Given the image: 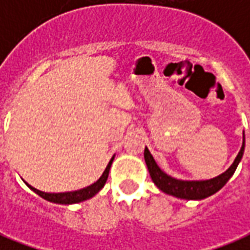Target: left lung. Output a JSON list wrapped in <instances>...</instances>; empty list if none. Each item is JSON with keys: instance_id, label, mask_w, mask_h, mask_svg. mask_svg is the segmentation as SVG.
I'll use <instances>...</instances> for the list:
<instances>
[{"instance_id": "left-lung-1", "label": "left lung", "mask_w": 250, "mask_h": 250, "mask_svg": "<svg viewBox=\"0 0 250 250\" xmlns=\"http://www.w3.org/2000/svg\"><path fill=\"white\" fill-rule=\"evenodd\" d=\"M244 148H245V134L242 135L241 150L237 154L236 159L231 163L230 167L228 168L225 173L220 174L211 179H205V181H186V179H177L168 175L163 170H161L147 147L145 148V161H146L152 182L157 185V188L162 190L163 193L173 195L175 198L199 201V199H205L213 195L225 186L226 182L231 178V175L236 171L238 163L241 162Z\"/></svg>"}]
</instances>
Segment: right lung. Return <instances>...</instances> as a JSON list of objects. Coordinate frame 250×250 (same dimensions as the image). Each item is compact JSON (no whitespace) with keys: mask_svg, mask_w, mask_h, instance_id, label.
Wrapping results in <instances>:
<instances>
[{"mask_svg":"<svg viewBox=\"0 0 250 250\" xmlns=\"http://www.w3.org/2000/svg\"><path fill=\"white\" fill-rule=\"evenodd\" d=\"M115 155L111 158V161L107 165V167L102 174V177L95 182V184L89 185L87 188H80V190H75V191H66V193H45V191H40L37 190L33 186H30L29 184H26V186L35 191L36 194H39L41 198L46 199L49 202H53V204H59V205H72V204H79V202H83V201H87V199L92 198L93 195L96 194L104 188V185L107 182V178H108L109 174V168H111V165H112V161H114Z\"/></svg>","mask_w":250,"mask_h":250,"instance_id":"add662e5","label":"right lung"}]
</instances>
